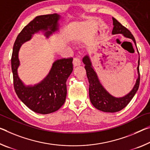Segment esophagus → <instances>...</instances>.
<instances>
[{"mask_svg":"<svg viewBox=\"0 0 150 150\" xmlns=\"http://www.w3.org/2000/svg\"><path fill=\"white\" fill-rule=\"evenodd\" d=\"M73 65L74 67H77V66H79L81 65V59L79 57H75L73 59Z\"/></svg>","mask_w":150,"mask_h":150,"instance_id":"esophagus-1","label":"esophagus"}]
</instances>
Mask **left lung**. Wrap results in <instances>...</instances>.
Here are the masks:
<instances>
[{
    "mask_svg": "<svg viewBox=\"0 0 150 150\" xmlns=\"http://www.w3.org/2000/svg\"><path fill=\"white\" fill-rule=\"evenodd\" d=\"M113 28L112 34H122L125 37L129 38L133 40L135 45H136L134 37L133 36L129 30L127 28L121 24L120 22L113 17ZM83 62L85 65V69L86 70L87 76L89 83V98L92 105L99 110L104 111V112L114 113L122 110L127 105L136 93L138 90L139 81H140V74H139V59L138 60V66H137V73L138 78L136 80V83L134 85L133 89L129 93L122 97H115L111 96L106 91L102 85L99 82V80L97 77L96 71L93 68L91 62L90 61L89 57L88 55L85 56L83 59Z\"/></svg>",
    "mask_w": 150,
    "mask_h": 150,
    "instance_id": "8db88e82",
    "label": "left lung"
}]
</instances>
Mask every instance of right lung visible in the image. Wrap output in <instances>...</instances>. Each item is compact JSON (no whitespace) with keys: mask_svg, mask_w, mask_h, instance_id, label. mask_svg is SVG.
Returning a JSON list of instances; mask_svg holds the SVG:
<instances>
[{"mask_svg":"<svg viewBox=\"0 0 150 150\" xmlns=\"http://www.w3.org/2000/svg\"><path fill=\"white\" fill-rule=\"evenodd\" d=\"M60 16L51 14L38 16L25 26L14 43L11 57L15 91L24 104L37 113L49 114L57 111L65 101L66 81L73 71V58L61 59L53 63L49 74L39 83L25 86L19 79L17 69L20 65L18 51L21 45L32 38L35 33L42 30L47 37L59 28Z\"/></svg>","mask_w":150,"mask_h":150,"instance_id":"add662e5","label":"right lung"}]
</instances>
